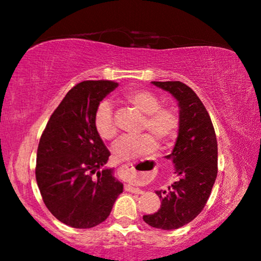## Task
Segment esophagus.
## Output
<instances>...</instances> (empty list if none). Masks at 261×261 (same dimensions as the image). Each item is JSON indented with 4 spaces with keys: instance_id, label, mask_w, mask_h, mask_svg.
Masks as SVG:
<instances>
[{
    "instance_id": "esophagus-1",
    "label": "esophagus",
    "mask_w": 261,
    "mask_h": 261,
    "mask_svg": "<svg viewBox=\"0 0 261 261\" xmlns=\"http://www.w3.org/2000/svg\"><path fill=\"white\" fill-rule=\"evenodd\" d=\"M128 166H129V164H128ZM124 188H126L127 191L133 192V194H138L139 195V194H142V192H144V191L141 190V189L135 188L134 185H132V184H126V187H124Z\"/></svg>"
}]
</instances>
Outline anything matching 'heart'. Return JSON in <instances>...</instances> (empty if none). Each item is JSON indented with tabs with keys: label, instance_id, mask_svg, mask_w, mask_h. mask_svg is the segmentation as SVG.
<instances>
[{
	"label": "heart",
	"instance_id": "1",
	"mask_svg": "<svg viewBox=\"0 0 261 261\" xmlns=\"http://www.w3.org/2000/svg\"><path fill=\"white\" fill-rule=\"evenodd\" d=\"M122 102L144 114L140 130L147 132L138 137H123L113 146V158L116 162H129L151 153L155 141L160 148H167L176 140L179 132V116L172 108L160 106V98L148 90H130L122 96ZM94 127L102 140H113L117 134L113 107L102 101L94 113Z\"/></svg>",
	"mask_w": 261,
	"mask_h": 261
}]
</instances>
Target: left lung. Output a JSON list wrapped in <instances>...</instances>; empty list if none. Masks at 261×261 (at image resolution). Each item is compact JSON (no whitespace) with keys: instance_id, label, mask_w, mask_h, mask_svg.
<instances>
[{"instance_id":"obj_1","label":"left lung","mask_w":261,"mask_h":261,"mask_svg":"<svg viewBox=\"0 0 261 261\" xmlns=\"http://www.w3.org/2000/svg\"><path fill=\"white\" fill-rule=\"evenodd\" d=\"M169 91L179 106V132L171 154L178 180L169 190L155 191L158 212L144 215L151 227L178 229L191 222L208 201L217 176V140L212 119L196 92L181 82H152Z\"/></svg>"}]
</instances>
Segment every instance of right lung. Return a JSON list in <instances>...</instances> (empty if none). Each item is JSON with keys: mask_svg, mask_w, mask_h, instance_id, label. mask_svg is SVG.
Instances as JSON below:
<instances>
[{"mask_svg": "<svg viewBox=\"0 0 261 261\" xmlns=\"http://www.w3.org/2000/svg\"><path fill=\"white\" fill-rule=\"evenodd\" d=\"M117 85L113 81L74 85L39 141L35 178L42 201L57 220L70 227L102 223L123 190L113 169L101 170L110 152L94 127L96 107Z\"/></svg>", "mask_w": 261, "mask_h": 261, "instance_id": "1", "label": "right lung"}]
</instances>
